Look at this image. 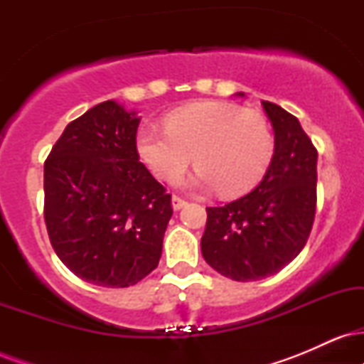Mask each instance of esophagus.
I'll return each mask as SVG.
<instances>
[{
    "label": "esophagus",
    "instance_id": "obj_1",
    "mask_svg": "<svg viewBox=\"0 0 364 364\" xmlns=\"http://www.w3.org/2000/svg\"><path fill=\"white\" fill-rule=\"evenodd\" d=\"M186 205V200L181 198V196L178 195H173V208L174 210H179V208H183Z\"/></svg>",
    "mask_w": 364,
    "mask_h": 364
}]
</instances>
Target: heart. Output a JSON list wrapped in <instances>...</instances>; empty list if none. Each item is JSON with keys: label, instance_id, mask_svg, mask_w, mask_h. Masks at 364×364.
Listing matches in <instances>:
<instances>
[{"label": "heart", "instance_id": "obj_1", "mask_svg": "<svg viewBox=\"0 0 364 364\" xmlns=\"http://www.w3.org/2000/svg\"><path fill=\"white\" fill-rule=\"evenodd\" d=\"M166 129L145 128L136 139L144 164L164 183H174L193 162V185L220 195L250 191L274 157L272 128L262 112L232 102L186 104L164 116Z\"/></svg>", "mask_w": 364, "mask_h": 364}]
</instances>
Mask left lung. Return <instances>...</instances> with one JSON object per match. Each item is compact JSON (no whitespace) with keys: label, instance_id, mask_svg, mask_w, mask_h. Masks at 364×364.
Segmentation results:
<instances>
[{"label":"left lung","instance_id":"left-lung-1","mask_svg":"<svg viewBox=\"0 0 364 364\" xmlns=\"http://www.w3.org/2000/svg\"><path fill=\"white\" fill-rule=\"evenodd\" d=\"M274 128V157L252 193L207 207L205 262L237 282L284 269L310 237L316 210V149L296 116L262 101Z\"/></svg>","mask_w":364,"mask_h":364}]
</instances>
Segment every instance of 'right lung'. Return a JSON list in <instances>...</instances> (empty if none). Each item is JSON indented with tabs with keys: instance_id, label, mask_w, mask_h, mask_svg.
<instances>
[{
	"instance_id": "1",
	"label": "right lung",
	"mask_w": 364,
	"mask_h": 364,
	"mask_svg": "<svg viewBox=\"0 0 364 364\" xmlns=\"http://www.w3.org/2000/svg\"><path fill=\"white\" fill-rule=\"evenodd\" d=\"M140 119L114 101L73 119L44 162V220L77 277L128 287L159 265L171 193L136 152Z\"/></svg>"
}]
</instances>
